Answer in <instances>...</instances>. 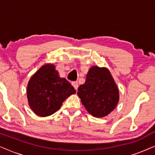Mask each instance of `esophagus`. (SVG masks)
<instances>
[{
	"instance_id": "obj_1",
	"label": "esophagus",
	"mask_w": 155,
	"mask_h": 155,
	"mask_svg": "<svg viewBox=\"0 0 155 155\" xmlns=\"http://www.w3.org/2000/svg\"><path fill=\"white\" fill-rule=\"evenodd\" d=\"M72 84H73V86L74 87V88H75V90L76 91H78V82H72Z\"/></svg>"
}]
</instances>
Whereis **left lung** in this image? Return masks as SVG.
I'll return each mask as SVG.
<instances>
[{
    "label": "left lung",
    "mask_w": 155,
    "mask_h": 155,
    "mask_svg": "<svg viewBox=\"0 0 155 155\" xmlns=\"http://www.w3.org/2000/svg\"><path fill=\"white\" fill-rule=\"evenodd\" d=\"M78 95L88 113L97 118L109 115L119 101V91L107 68L91 67Z\"/></svg>",
    "instance_id": "left-lung-1"
}]
</instances>
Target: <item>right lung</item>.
Listing matches in <instances>:
<instances>
[{
	"mask_svg": "<svg viewBox=\"0 0 155 155\" xmlns=\"http://www.w3.org/2000/svg\"><path fill=\"white\" fill-rule=\"evenodd\" d=\"M76 91L64 78H60L51 63L40 68L29 80L27 97L29 107L41 117L52 115L60 109L63 101Z\"/></svg>",
	"mask_w": 155,
	"mask_h": 155,
	"instance_id": "1",
	"label": "right lung"
}]
</instances>
